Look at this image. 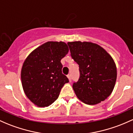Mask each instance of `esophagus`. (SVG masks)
I'll return each instance as SVG.
<instances>
[{"instance_id":"obj_1","label":"esophagus","mask_w":133,"mask_h":133,"mask_svg":"<svg viewBox=\"0 0 133 133\" xmlns=\"http://www.w3.org/2000/svg\"><path fill=\"white\" fill-rule=\"evenodd\" d=\"M67 77H68V79H69V82H70L71 81V75H68V76H67Z\"/></svg>"}]
</instances>
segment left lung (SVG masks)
<instances>
[{
    "mask_svg": "<svg viewBox=\"0 0 133 133\" xmlns=\"http://www.w3.org/2000/svg\"><path fill=\"white\" fill-rule=\"evenodd\" d=\"M71 55L79 65L80 76L72 88L81 101L94 105L107 99L114 90L117 67L101 46L87 41L68 42Z\"/></svg>",
    "mask_w": 133,
    "mask_h": 133,
    "instance_id": "obj_1",
    "label": "left lung"
}]
</instances>
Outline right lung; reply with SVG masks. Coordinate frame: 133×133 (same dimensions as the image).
Masks as SVG:
<instances>
[{
	"mask_svg": "<svg viewBox=\"0 0 133 133\" xmlns=\"http://www.w3.org/2000/svg\"><path fill=\"white\" fill-rule=\"evenodd\" d=\"M69 48L62 41H48L34 50L21 71L23 91L34 105L48 107L57 99L68 78L62 73L61 61Z\"/></svg>",
	"mask_w": 133,
	"mask_h": 133,
	"instance_id": "obj_1",
	"label": "right lung"
}]
</instances>
